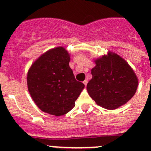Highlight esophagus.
<instances>
[{"mask_svg":"<svg viewBox=\"0 0 151 151\" xmlns=\"http://www.w3.org/2000/svg\"><path fill=\"white\" fill-rule=\"evenodd\" d=\"M83 83H84L85 86H86V85H87V83H88V80H85L84 81H83Z\"/></svg>","mask_w":151,"mask_h":151,"instance_id":"34e87169","label":"esophagus"}]
</instances>
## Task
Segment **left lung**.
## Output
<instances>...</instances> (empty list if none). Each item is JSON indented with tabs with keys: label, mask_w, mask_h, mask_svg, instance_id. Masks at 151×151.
<instances>
[{
	"label": "left lung",
	"mask_w": 151,
	"mask_h": 151,
	"mask_svg": "<svg viewBox=\"0 0 151 151\" xmlns=\"http://www.w3.org/2000/svg\"><path fill=\"white\" fill-rule=\"evenodd\" d=\"M95 63L86 87L91 97L109 110L128 102L137 91L138 79L128 63L116 54L102 56Z\"/></svg>",
	"instance_id": "8db88e82"
}]
</instances>
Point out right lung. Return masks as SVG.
<instances>
[{
  "instance_id": "1",
  "label": "right lung",
  "mask_w": 151,
  "mask_h": 151,
  "mask_svg": "<svg viewBox=\"0 0 151 151\" xmlns=\"http://www.w3.org/2000/svg\"><path fill=\"white\" fill-rule=\"evenodd\" d=\"M63 47L48 51L32 65L27 85L32 99L41 111L62 116L75 105L85 85L76 80Z\"/></svg>"
}]
</instances>
